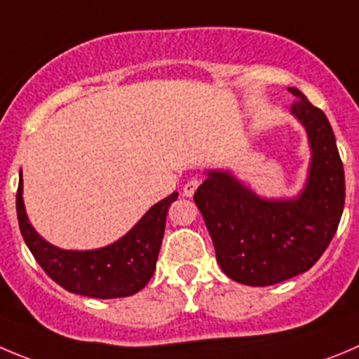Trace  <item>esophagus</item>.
<instances>
[{
	"label": "esophagus",
	"instance_id": "esophagus-1",
	"mask_svg": "<svg viewBox=\"0 0 359 359\" xmlns=\"http://www.w3.org/2000/svg\"><path fill=\"white\" fill-rule=\"evenodd\" d=\"M200 186V179H191V180H187L186 182V186L182 187V193H184V196H193L195 195V191H196V187Z\"/></svg>",
	"mask_w": 359,
	"mask_h": 359
}]
</instances>
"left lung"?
Segmentation results:
<instances>
[{
  "label": "left lung",
  "instance_id": "obj_1",
  "mask_svg": "<svg viewBox=\"0 0 359 359\" xmlns=\"http://www.w3.org/2000/svg\"><path fill=\"white\" fill-rule=\"evenodd\" d=\"M292 115L306 129L311 161L296 198H262L230 172L209 170L195 202L223 273L267 287L310 269L330 246L346 203L344 164L326 115L297 88Z\"/></svg>",
  "mask_w": 359,
  "mask_h": 359
}]
</instances>
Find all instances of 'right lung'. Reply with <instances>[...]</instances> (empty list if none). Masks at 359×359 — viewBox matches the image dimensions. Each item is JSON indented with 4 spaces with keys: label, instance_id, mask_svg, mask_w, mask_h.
I'll return each instance as SVG.
<instances>
[{
    "label": "right lung",
    "instance_id": "1",
    "mask_svg": "<svg viewBox=\"0 0 359 359\" xmlns=\"http://www.w3.org/2000/svg\"><path fill=\"white\" fill-rule=\"evenodd\" d=\"M179 193H172L150 207L149 212L123 237L99 250H62L35 232L22 202V175L15 207L19 229L32 255L46 274L74 294L115 299L140 292L152 278L163 243L166 214Z\"/></svg>",
    "mask_w": 359,
    "mask_h": 359
}]
</instances>
